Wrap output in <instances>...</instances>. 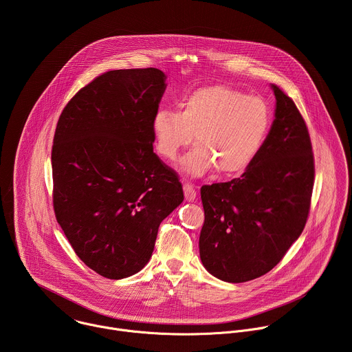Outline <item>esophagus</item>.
<instances>
[{
  "instance_id": "34e87169",
  "label": "esophagus",
  "mask_w": 352,
  "mask_h": 352,
  "mask_svg": "<svg viewBox=\"0 0 352 352\" xmlns=\"http://www.w3.org/2000/svg\"><path fill=\"white\" fill-rule=\"evenodd\" d=\"M184 195H185V200H186V202H193V200L196 199V190H195V188H193L190 184H188V182L184 184Z\"/></svg>"
}]
</instances>
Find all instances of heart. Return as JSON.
I'll return each instance as SVG.
<instances>
[{
	"instance_id": "b5f03b06",
	"label": "heart",
	"mask_w": 352,
	"mask_h": 352,
	"mask_svg": "<svg viewBox=\"0 0 352 352\" xmlns=\"http://www.w3.org/2000/svg\"><path fill=\"white\" fill-rule=\"evenodd\" d=\"M270 121L263 98L216 85L188 94L179 111L157 110L150 128L156 152L166 160H175L195 135L197 146L181 160L179 170L200 178L214 168L220 175L245 171L258 156Z\"/></svg>"
}]
</instances>
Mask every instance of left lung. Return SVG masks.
I'll return each instance as SVG.
<instances>
[{"label": "left lung", "mask_w": 352, "mask_h": 352, "mask_svg": "<svg viewBox=\"0 0 352 352\" xmlns=\"http://www.w3.org/2000/svg\"><path fill=\"white\" fill-rule=\"evenodd\" d=\"M274 121L258 156L239 178L200 189L205 223L199 254L205 269L227 283L270 272L302 234L314 189L307 124L276 85Z\"/></svg>", "instance_id": "8db88e82"}]
</instances>
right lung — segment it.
<instances>
[{
  "instance_id": "1",
  "label": "right lung",
  "mask_w": 352,
  "mask_h": 352,
  "mask_svg": "<svg viewBox=\"0 0 352 352\" xmlns=\"http://www.w3.org/2000/svg\"><path fill=\"white\" fill-rule=\"evenodd\" d=\"M156 68L97 76L64 109L52 153L54 212L79 259L111 280L140 272L160 223L184 200L153 152L152 118L167 87Z\"/></svg>"
}]
</instances>
